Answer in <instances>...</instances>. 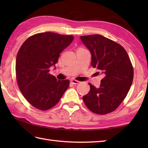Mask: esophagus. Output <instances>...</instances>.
<instances>
[{
	"mask_svg": "<svg viewBox=\"0 0 148 148\" xmlns=\"http://www.w3.org/2000/svg\"><path fill=\"white\" fill-rule=\"evenodd\" d=\"M71 83L74 84H79L80 82L79 81H77V80H75V79H72L71 81Z\"/></svg>",
	"mask_w": 148,
	"mask_h": 148,
	"instance_id": "esophagus-1",
	"label": "esophagus"
}]
</instances>
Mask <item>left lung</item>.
Wrapping results in <instances>:
<instances>
[{"label": "left lung", "instance_id": "obj_1", "mask_svg": "<svg viewBox=\"0 0 148 148\" xmlns=\"http://www.w3.org/2000/svg\"><path fill=\"white\" fill-rule=\"evenodd\" d=\"M80 39L91 53L92 67L104 76L99 88L89 83L90 92L83 97V101L95 114L111 112L125 99L132 84L134 69L129 56L123 47L99 34Z\"/></svg>", "mask_w": 148, "mask_h": 148}]
</instances>
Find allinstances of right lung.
Segmentation results:
<instances>
[{
  "label": "right lung",
  "mask_w": 148,
  "mask_h": 148,
  "mask_svg": "<svg viewBox=\"0 0 148 148\" xmlns=\"http://www.w3.org/2000/svg\"><path fill=\"white\" fill-rule=\"evenodd\" d=\"M73 36L53 32L35 34L23 42L16 59V75L21 93L34 108L46 111L57 103L69 86V80H57L49 74Z\"/></svg>",
  "instance_id": "add662e5"
}]
</instances>
